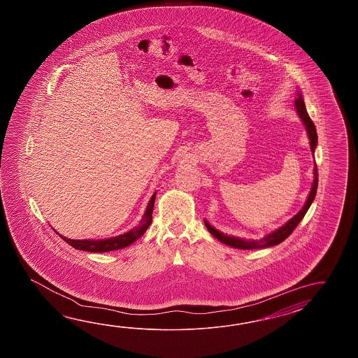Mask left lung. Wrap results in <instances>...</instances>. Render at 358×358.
Here are the masks:
<instances>
[{
	"mask_svg": "<svg viewBox=\"0 0 358 358\" xmlns=\"http://www.w3.org/2000/svg\"><path fill=\"white\" fill-rule=\"evenodd\" d=\"M296 107H297L298 115H299V117L302 119V122H303L304 125H306L307 133H308L311 151L312 152H315V148H316V145H317V133H316L315 124L312 122L311 117L307 114V110H306V106H304V101L303 99H302V94H301V93H298V97L296 99ZM313 171H315V180H313L311 192H310V194H308V198H307V201H306V205L303 206V208H302L293 219H290L284 227L278 229V230H275L271 234H267L265 238H262V239H259V241H244V239H239V238H234V236H224L222 233L213 228L207 221H205L206 228H207V230H208L216 239H219L220 242L227 244V245L238 248V250H259V248H267V247H273V245H276V244L282 243V241H285V239L293 233V230L297 228L298 224L303 219V216L306 215V213H307V210H308L310 206H311L313 198L316 196L317 182H319V174H317L316 162H315Z\"/></svg>",
	"mask_w": 358,
	"mask_h": 358,
	"instance_id": "8db88e82",
	"label": "left lung"
}]
</instances>
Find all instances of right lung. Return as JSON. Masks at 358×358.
Masks as SVG:
<instances>
[{
    "mask_svg": "<svg viewBox=\"0 0 358 358\" xmlns=\"http://www.w3.org/2000/svg\"><path fill=\"white\" fill-rule=\"evenodd\" d=\"M155 199H156V193L153 194L152 198L150 199L148 206H147V210H145V215H143V219L141 221V224L130 230L125 234L122 236H115V238H108V239H103V241H76V239H68L65 236H59L66 242L70 244L71 247H74L76 250H82V251L87 252H110L116 251V250H122L128 247L131 243H134L137 241L139 236L145 234V230L148 229V227L151 225L152 222V213H153V205H155Z\"/></svg>",
    "mask_w": 358,
    "mask_h": 358,
    "instance_id": "obj_1",
    "label": "right lung"
}]
</instances>
